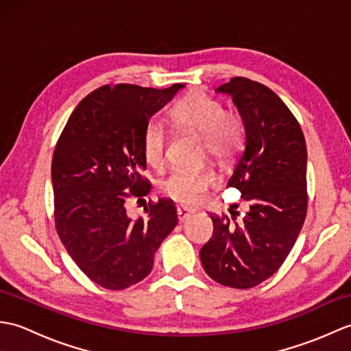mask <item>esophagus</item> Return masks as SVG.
<instances>
[{
  "label": "esophagus",
  "instance_id": "obj_1",
  "mask_svg": "<svg viewBox=\"0 0 351 351\" xmlns=\"http://www.w3.org/2000/svg\"><path fill=\"white\" fill-rule=\"evenodd\" d=\"M176 213H178V220H180V223H184L185 220L190 219V215L193 214V211L185 206H178Z\"/></svg>",
  "mask_w": 351,
  "mask_h": 351
}]
</instances>
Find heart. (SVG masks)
Masks as SVG:
<instances>
[{
  "label": "heart",
  "mask_w": 351,
  "mask_h": 351,
  "mask_svg": "<svg viewBox=\"0 0 351 351\" xmlns=\"http://www.w3.org/2000/svg\"><path fill=\"white\" fill-rule=\"evenodd\" d=\"M170 119L178 130L195 134L202 140V152L220 162L237 158L243 151L247 128L237 110L223 108L221 102L204 92H191L170 110ZM141 154L152 169L164 166L166 132L158 121H149L141 132ZM215 184L210 167L173 170L160 184L164 197L184 205H196Z\"/></svg>",
  "instance_id": "b5f03b06"
}]
</instances>
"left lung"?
<instances>
[{
    "label": "left lung",
    "mask_w": 351,
    "mask_h": 351,
    "mask_svg": "<svg viewBox=\"0 0 351 351\" xmlns=\"http://www.w3.org/2000/svg\"><path fill=\"white\" fill-rule=\"evenodd\" d=\"M217 92L232 96L247 128L228 187L240 190L249 211L240 223L210 215L214 232L200 261L220 285L245 289L279 270L300 234L308 211L306 141L294 114L267 86L234 77Z\"/></svg>",
    "instance_id": "1"
}]
</instances>
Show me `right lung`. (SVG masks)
<instances>
[{
	"instance_id": "add662e5",
	"label": "right lung",
	"mask_w": 351,
	"mask_h": 351,
	"mask_svg": "<svg viewBox=\"0 0 351 351\" xmlns=\"http://www.w3.org/2000/svg\"><path fill=\"white\" fill-rule=\"evenodd\" d=\"M184 84L167 88L102 86L72 111L52 155L57 234L88 279L107 289L136 285L178 223L169 199L149 202L146 219L131 220L125 200L149 193L141 132Z\"/></svg>"
}]
</instances>
